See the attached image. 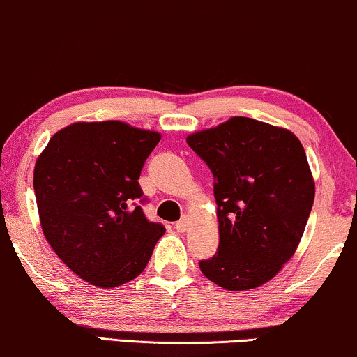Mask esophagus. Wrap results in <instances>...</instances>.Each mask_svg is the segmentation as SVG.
Listing matches in <instances>:
<instances>
[{
  "label": "esophagus",
  "instance_id": "esophagus-1",
  "mask_svg": "<svg viewBox=\"0 0 357 357\" xmlns=\"http://www.w3.org/2000/svg\"><path fill=\"white\" fill-rule=\"evenodd\" d=\"M188 225H189V219L186 218V215H184L181 220H178V222H176L174 227H176V231H178V232H186Z\"/></svg>",
  "mask_w": 357,
  "mask_h": 357
}]
</instances>
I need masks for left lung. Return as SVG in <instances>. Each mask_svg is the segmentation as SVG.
I'll return each mask as SVG.
<instances>
[{
    "label": "left lung",
    "mask_w": 357,
    "mask_h": 357,
    "mask_svg": "<svg viewBox=\"0 0 357 357\" xmlns=\"http://www.w3.org/2000/svg\"><path fill=\"white\" fill-rule=\"evenodd\" d=\"M209 166L218 202L219 247L199 268L231 291L272 280L295 254L314 201V181L290 130L232 116L189 135Z\"/></svg>",
    "instance_id": "left-lung-1"
}]
</instances>
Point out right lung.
I'll list each match as a JSON object with an SVG mask.
<instances>
[{
  "label": "right lung",
  "mask_w": 357,
  "mask_h": 357,
  "mask_svg": "<svg viewBox=\"0 0 357 357\" xmlns=\"http://www.w3.org/2000/svg\"><path fill=\"white\" fill-rule=\"evenodd\" d=\"M161 135L123 121H77L49 139L34 166L44 237L75 275L98 288L137 278L165 225L137 204L138 178Z\"/></svg>",
  "instance_id": "add662e5"
}]
</instances>
